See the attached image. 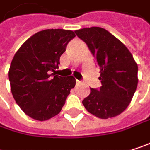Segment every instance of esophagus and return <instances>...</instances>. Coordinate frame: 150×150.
<instances>
[{"mask_svg":"<svg viewBox=\"0 0 150 150\" xmlns=\"http://www.w3.org/2000/svg\"><path fill=\"white\" fill-rule=\"evenodd\" d=\"M81 81L76 80V84H81Z\"/></svg>","mask_w":150,"mask_h":150,"instance_id":"1","label":"esophagus"}]
</instances>
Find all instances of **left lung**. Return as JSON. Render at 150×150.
Masks as SVG:
<instances>
[{
  "mask_svg": "<svg viewBox=\"0 0 150 150\" xmlns=\"http://www.w3.org/2000/svg\"><path fill=\"white\" fill-rule=\"evenodd\" d=\"M88 47L100 68V88H90L82 104L102 119L115 117L130 103L138 83V67L133 55L121 41L104 28L92 27L75 30Z\"/></svg>",
  "mask_w": 150,
  "mask_h": 150,
  "instance_id": "obj_1",
  "label": "left lung"
}]
</instances>
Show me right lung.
<instances>
[{
	"label": "right lung",
	"instance_id": "right-lung-1",
	"mask_svg": "<svg viewBox=\"0 0 150 150\" xmlns=\"http://www.w3.org/2000/svg\"><path fill=\"white\" fill-rule=\"evenodd\" d=\"M75 36L71 30L46 29L28 38L11 62L8 78L11 92L23 112L38 121L58 115L71 88L73 76L54 75L60 57Z\"/></svg>",
	"mask_w": 150,
	"mask_h": 150
}]
</instances>
